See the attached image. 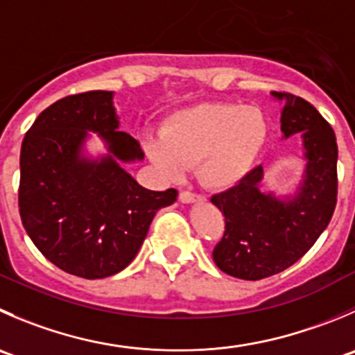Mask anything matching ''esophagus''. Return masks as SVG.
<instances>
[{
	"label": "esophagus",
	"mask_w": 355,
	"mask_h": 355,
	"mask_svg": "<svg viewBox=\"0 0 355 355\" xmlns=\"http://www.w3.org/2000/svg\"><path fill=\"white\" fill-rule=\"evenodd\" d=\"M178 199H180L182 202H196V201H201L202 196L194 194V192H191V191H180Z\"/></svg>",
	"instance_id": "esophagus-1"
}]
</instances>
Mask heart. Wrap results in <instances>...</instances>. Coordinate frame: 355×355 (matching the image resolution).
Wrapping results in <instances>:
<instances>
[{"mask_svg":"<svg viewBox=\"0 0 355 355\" xmlns=\"http://www.w3.org/2000/svg\"><path fill=\"white\" fill-rule=\"evenodd\" d=\"M267 133V119L258 107L206 102L168 116L161 139H150L147 153L168 177H182L185 168L196 164L202 185L223 191L246 177Z\"/></svg>","mask_w":355,"mask_h":355,"instance_id":"b5f03b06","label":"heart"}]
</instances>
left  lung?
<instances>
[{"label":"left lung","mask_w":355,"mask_h":355,"mask_svg":"<svg viewBox=\"0 0 355 355\" xmlns=\"http://www.w3.org/2000/svg\"><path fill=\"white\" fill-rule=\"evenodd\" d=\"M272 95L284 101V139L300 133L304 142L307 166L298 192L284 199L261 192L263 170L257 166L239 184L211 198L225 216L213 260L220 270L246 281L279 274L300 260L328 227L338 194V146L329 123L297 95Z\"/></svg>","instance_id":"8db88e82"}]
</instances>
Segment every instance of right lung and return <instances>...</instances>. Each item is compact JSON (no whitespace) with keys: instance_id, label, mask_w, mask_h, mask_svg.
Instances as JSON below:
<instances>
[{"instance_id":"1","label":"right lung","mask_w":355,"mask_h":355,"mask_svg":"<svg viewBox=\"0 0 355 355\" xmlns=\"http://www.w3.org/2000/svg\"><path fill=\"white\" fill-rule=\"evenodd\" d=\"M112 92L69 95L44 109L20 149L19 211L34 246L58 269L85 279L118 274L137 257L157 209L175 189L142 187L121 163L144 159L139 140L119 132ZM88 131L108 146L82 156Z\"/></svg>"}]
</instances>
